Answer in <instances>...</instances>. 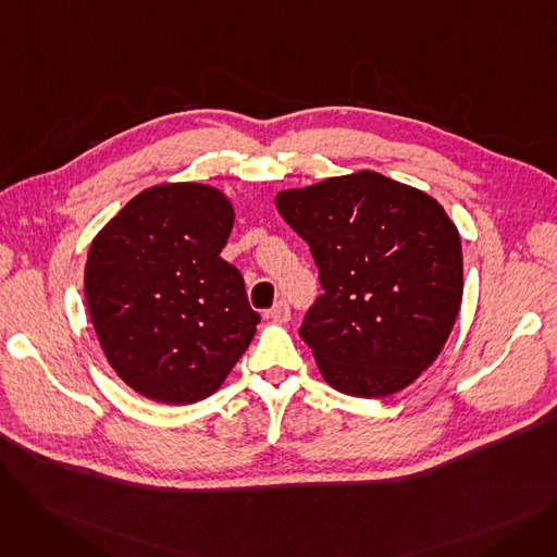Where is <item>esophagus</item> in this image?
Returning a JSON list of instances; mask_svg holds the SVG:
<instances>
[{"instance_id": "esophagus-1", "label": "esophagus", "mask_w": 557, "mask_h": 557, "mask_svg": "<svg viewBox=\"0 0 557 557\" xmlns=\"http://www.w3.org/2000/svg\"><path fill=\"white\" fill-rule=\"evenodd\" d=\"M269 318L275 320V323H288L290 320V307L286 300H280L271 311H269Z\"/></svg>"}]
</instances>
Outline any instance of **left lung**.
<instances>
[{"label":"left lung","instance_id":"obj_1","mask_svg":"<svg viewBox=\"0 0 557 557\" xmlns=\"http://www.w3.org/2000/svg\"><path fill=\"white\" fill-rule=\"evenodd\" d=\"M309 244L325 294L302 341L325 382L345 395L388 397L426 370L462 300L456 223L433 196L376 171H355L275 196Z\"/></svg>","mask_w":557,"mask_h":557}]
</instances>
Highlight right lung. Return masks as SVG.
<instances>
[{"label": "right lung", "instance_id": "right-lung-1", "mask_svg": "<svg viewBox=\"0 0 557 557\" xmlns=\"http://www.w3.org/2000/svg\"><path fill=\"white\" fill-rule=\"evenodd\" d=\"M232 200L202 183L139 191L99 232L85 302L116 376L146 399L185 406L214 395L248 349L259 315L221 257Z\"/></svg>", "mask_w": 557, "mask_h": 557}]
</instances>
